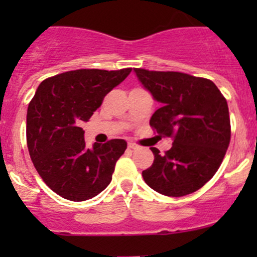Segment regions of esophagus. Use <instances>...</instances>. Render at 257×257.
Returning a JSON list of instances; mask_svg holds the SVG:
<instances>
[{"label":"esophagus","instance_id":"34e87169","mask_svg":"<svg viewBox=\"0 0 257 257\" xmlns=\"http://www.w3.org/2000/svg\"><path fill=\"white\" fill-rule=\"evenodd\" d=\"M128 148H129V149L136 150V149H138L139 145H137V144H134V143H128Z\"/></svg>","mask_w":257,"mask_h":257}]
</instances>
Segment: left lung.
Segmentation results:
<instances>
[{
    "label": "left lung",
    "instance_id": "obj_1",
    "mask_svg": "<svg viewBox=\"0 0 257 257\" xmlns=\"http://www.w3.org/2000/svg\"><path fill=\"white\" fill-rule=\"evenodd\" d=\"M139 82L160 108L150 118L158 134L172 137L164 155L157 148L144 181L167 196H184L199 190L219 169L230 143L226 99L211 80L180 72L134 68Z\"/></svg>",
    "mask_w": 257,
    "mask_h": 257
}]
</instances>
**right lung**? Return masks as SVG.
Segmentation results:
<instances>
[{"label":"right lung","instance_id":"add662e5","mask_svg":"<svg viewBox=\"0 0 257 257\" xmlns=\"http://www.w3.org/2000/svg\"><path fill=\"white\" fill-rule=\"evenodd\" d=\"M132 68L77 69L43 80L27 109V147L46 184L62 198L84 201L104 190L115 163L126 149L123 139L94 143L88 149L83 121Z\"/></svg>","mask_w":257,"mask_h":257}]
</instances>
